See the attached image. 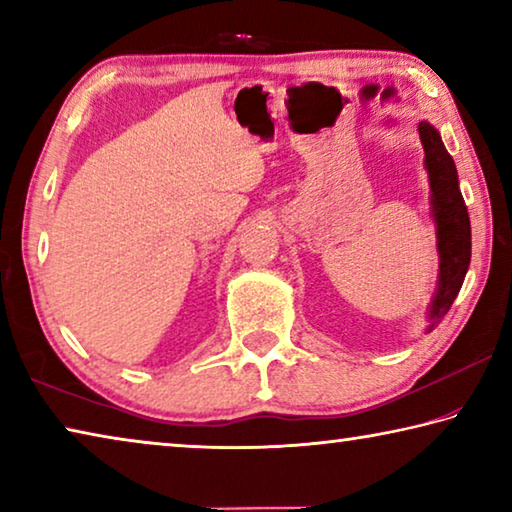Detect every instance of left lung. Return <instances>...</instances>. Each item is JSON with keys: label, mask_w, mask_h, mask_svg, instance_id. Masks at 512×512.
<instances>
[{"label": "left lung", "mask_w": 512, "mask_h": 512, "mask_svg": "<svg viewBox=\"0 0 512 512\" xmlns=\"http://www.w3.org/2000/svg\"><path fill=\"white\" fill-rule=\"evenodd\" d=\"M418 133L424 149V169L429 173V205L433 223H436L438 246V284L427 309V327H424L431 332L443 320L463 287L465 273L470 268L472 235L452 155L447 153L440 133L429 121H420Z\"/></svg>", "instance_id": "obj_1"}]
</instances>
